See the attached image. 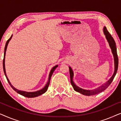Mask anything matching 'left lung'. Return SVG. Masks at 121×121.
<instances>
[{
  "instance_id": "obj_1",
  "label": "left lung",
  "mask_w": 121,
  "mask_h": 121,
  "mask_svg": "<svg viewBox=\"0 0 121 121\" xmlns=\"http://www.w3.org/2000/svg\"><path fill=\"white\" fill-rule=\"evenodd\" d=\"M104 32L106 36V38L107 41H108L109 45L111 48L112 52L113 54L114 57V61H115V72L112 75V77L109 80L106 82L105 84H104V85H102L101 86L97 87V88L94 89V90H84L80 87H79L75 85L74 84V82L73 80V72L72 68L70 67H69V73H70V82L72 85L73 87L74 90L76 91L81 93L82 94H83L84 95L86 96H91V95H94L96 94H97L100 92L103 91L106 89L107 87H108V86L110 85L112 81H113L114 78H115L116 74L117 73V69H118V56H117V48H116V43L115 41L114 40L113 38L112 37V36L111 35V34L109 33V32L107 31L106 27H104Z\"/></svg>"
}]
</instances>
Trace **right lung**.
Masks as SVG:
<instances>
[{
    "mask_svg": "<svg viewBox=\"0 0 121 121\" xmlns=\"http://www.w3.org/2000/svg\"><path fill=\"white\" fill-rule=\"evenodd\" d=\"M11 37H12V36H11L10 38L8 39L7 41V42L6 43V44H5V49H4V59H3V70H4V74H5V77L6 78V79H7L8 82H9V84H10V85L11 86V87H12V88L14 89V90L16 92H17L18 94H20V95L24 96L25 97H29V98H31V97H37V96H39L42 95L43 93H44L47 90V89L48 87L49 86V83H50V80H51V77H52L53 73L54 70H55L56 68L58 67V65H56L55 67H54L52 69V70H51L50 72V73H49V78H48V81L47 83L46 84V85L45 86H44L43 88L42 89H41V90H39V91H35V92H26V91H21V90H17V89H16L15 88L14 86H13V85H11L9 79H8L7 76H6V72H5V52H6V48H7V46H8V43H9V41L10 40Z\"/></svg>",
    "mask_w": 121,
    "mask_h": 121,
    "instance_id": "1",
    "label": "right lung"
}]
</instances>
